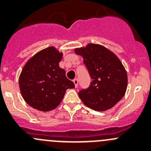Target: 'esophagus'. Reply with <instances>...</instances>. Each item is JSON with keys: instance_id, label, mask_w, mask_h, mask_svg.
I'll return each mask as SVG.
<instances>
[{"instance_id": "obj_1", "label": "esophagus", "mask_w": 151, "mask_h": 151, "mask_svg": "<svg viewBox=\"0 0 151 151\" xmlns=\"http://www.w3.org/2000/svg\"><path fill=\"white\" fill-rule=\"evenodd\" d=\"M73 83H74V85H75V88H77V86H78V80L77 79H74L73 80Z\"/></svg>"}]
</instances>
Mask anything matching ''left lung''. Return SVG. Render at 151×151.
I'll return each mask as SVG.
<instances>
[{"instance_id":"1","label":"left lung","mask_w":151,"mask_h":151,"mask_svg":"<svg viewBox=\"0 0 151 151\" xmlns=\"http://www.w3.org/2000/svg\"><path fill=\"white\" fill-rule=\"evenodd\" d=\"M74 52L83 58L91 78L87 89L78 95L85 105L93 110L105 111L113 107L124 96L128 83L127 73L112 52L102 45L88 44Z\"/></svg>"}]
</instances>
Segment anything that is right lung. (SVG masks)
Wrapping results in <instances>:
<instances>
[{"label":"right lung","mask_w":151,"mask_h":151,"mask_svg":"<svg viewBox=\"0 0 151 151\" xmlns=\"http://www.w3.org/2000/svg\"><path fill=\"white\" fill-rule=\"evenodd\" d=\"M62 58L63 53L57 49L47 47L30 58L22 68L19 89L25 102L34 109L52 110L61 102L66 90L74 88L59 66Z\"/></svg>","instance_id":"obj_1"}]
</instances>
